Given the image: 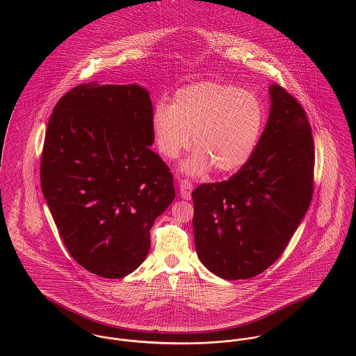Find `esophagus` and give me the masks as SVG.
<instances>
[{"instance_id":"obj_1","label":"esophagus","mask_w":356,"mask_h":356,"mask_svg":"<svg viewBox=\"0 0 356 356\" xmlns=\"http://www.w3.org/2000/svg\"><path fill=\"white\" fill-rule=\"evenodd\" d=\"M192 184L188 179H181L179 182V192H181V197L185 200H191L192 197Z\"/></svg>"}]
</instances>
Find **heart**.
Instances as JSON below:
<instances>
[{"instance_id": "1", "label": "heart", "mask_w": 356, "mask_h": 356, "mask_svg": "<svg viewBox=\"0 0 356 356\" xmlns=\"http://www.w3.org/2000/svg\"><path fill=\"white\" fill-rule=\"evenodd\" d=\"M266 124L261 100L243 88L204 81L174 95L172 105L159 102L153 111L154 143L174 160L192 144L196 152L185 164L189 174H234L248 164Z\"/></svg>"}]
</instances>
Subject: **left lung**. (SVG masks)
I'll return each instance as SVG.
<instances>
[{"label":"left lung","mask_w":356,"mask_h":356,"mask_svg":"<svg viewBox=\"0 0 356 356\" xmlns=\"http://www.w3.org/2000/svg\"><path fill=\"white\" fill-rule=\"evenodd\" d=\"M252 159L227 181L192 192L196 251L215 275L256 277L286 248L309 207L315 151L305 108L278 85Z\"/></svg>","instance_id":"left-lung-1"}]
</instances>
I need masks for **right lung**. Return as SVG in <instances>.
I'll return each instance as SVG.
<instances>
[{
	"label": "right lung",
	"instance_id": "right-lung-1",
	"mask_svg": "<svg viewBox=\"0 0 356 356\" xmlns=\"http://www.w3.org/2000/svg\"><path fill=\"white\" fill-rule=\"evenodd\" d=\"M153 108L138 85L89 82L53 108L41 154V188L70 254L104 278L133 273L151 227L175 197L157 153Z\"/></svg>",
	"mask_w": 356,
	"mask_h": 356
}]
</instances>
